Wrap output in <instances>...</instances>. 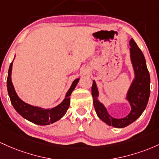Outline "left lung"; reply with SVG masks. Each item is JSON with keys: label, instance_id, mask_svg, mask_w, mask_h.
<instances>
[{"label": "left lung", "instance_id": "obj_1", "mask_svg": "<svg viewBox=\"0 0 159 159\" xmlns=\"http://www.w3.org/2000/svg\"><path fill=\"white\" fill-rule=\"evenodd\" d=\"M129 44L131 46L130 58L134 74V78L126 94V100L131 105V109L129 114L122 119L112 117L104 105L98 98L99 92L94 80L92 86L93 103L98 116L108 125L119 128L129 125L141 116L147 107L150 94V76L146 64L145 57L133 38L131 39Z\"/></svg>", "mask_w": 159, "mask_h": 159}]
</instances>
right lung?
<instances>
[{
    "mask_svg": "<svg viewBox=\"0 0 159 159\" xmlns=\"http://www.w3.org/2000/svg\"><path fill=\"white\" fill-rule=\"evenodd\" d=\"M12 62L10 64V67H9L7 80L8 94L14 109L23 118L39 125H47L52 124L57 122L65 115L66 112L70 106V96L74 89L76 88L80 78L74 80L70 89L66 93L65 99L60 104L52 109H43L28 104L19 98L12 83Z\"/></svg>",
    "mask_w": 159,
    "mask_h": 159,
    "instance_id": "right-lung-1",
    "label": "right lung"
}]
</instances>
